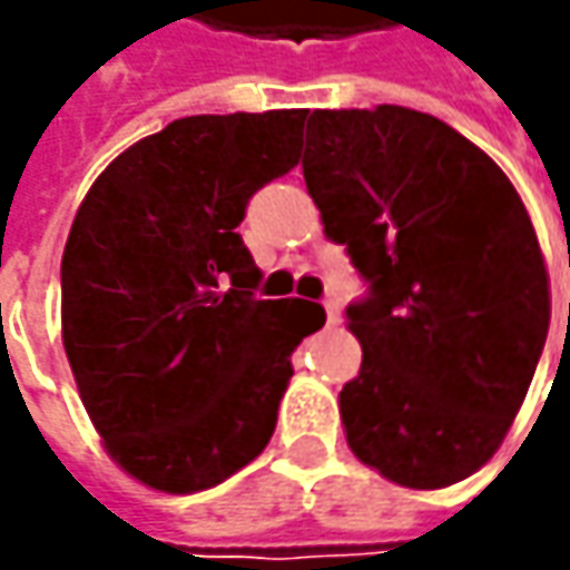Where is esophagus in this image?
I'll use <instances>...</instances> for the list:
<instances>
[{
    "label": "esophagus",
    "instance_id": "esophagus-1",
    "mask_svg": "<svg viewBox=\"0 0 570 570\" xmlns=\"http://www.w3.org/2000/svg\"><path fill=\"white\" fill-rule=\"evenodd\" d=\"M323 307H326V320H330V323H340L342 307L336 297H326V301H323Z\"/></svg>",
    "mask_w": 570,
    "mask_h": 570
}]
</instances>
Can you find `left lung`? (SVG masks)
<instances>
[{
    "mask_svg": "<svg viewBox=\"0 0 570 570\" xmlns=\"http://www.w3.org/2000/svg\"><path fill=\"white\" fill-rule=\"evenodd\" d=\"M304 180L367 295L345 307L362 371L345 441L405 489H448L501 448L549 333L537 230L492 158L396 104L314 110Z\"/></svg>",
    "mask_w": 570,
    "mask_h": 570,
    "instance_id": "1",
    "label": "left lung"
}]
</instances>
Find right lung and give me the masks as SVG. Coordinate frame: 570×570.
Wrapping results in <instances>:
<instances>
[{
  "mask_svg": "<svg viewBox=\"0 0 570 570\" xmlns=\"http://www.w3.org/2000/svg\"><path fill=\"white\" fill-rule=\"evenodd\" d=\"M307 110L167 122L88 189L62 253V345L107 453L148 489H212L269 444L320 304L259 301L237 225L301 158Z\"/></svg>",
  "mask_w": 570,
  "mask_h": 570,
  "instance_id": "obj_1",
  "label": "right lung"
}]
</instances>
